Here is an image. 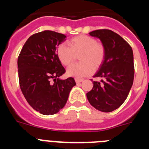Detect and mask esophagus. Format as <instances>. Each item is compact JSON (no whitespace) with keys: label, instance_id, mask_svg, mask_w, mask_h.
I'll return each instance as SVG.
<instances>
[{"label":"esophagus","instance_id":"obj_1","mask_svg":"<svg viewBox=\"0 0 149 149\" xmlns=\"http://www.w3.org/2000/svg\"><path fill=\"white\" fill-rule=\"evenodd\" d=\"M74 80H75V82L77 83V84H79V83L82 82V81H84V79H82V78H77V77H76V78L74 79Z\"/></svg>","mask_w":149,"mask_h":149}]
</instances>
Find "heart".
<instances>
[{"mask_svg":"<svg viewBox=\"0 0 149 149\" xmlns=\"http://www.w3.org/2000/svg\"><path fill=\"white\" fill-rule=\"evenodd\" d=\"M68 43L69 46L60 44L56 48V55L62 64L70 65L75 60L76 54H79V60L82 61L71 65L67 69L68 75L77 78L89 75L94 71V67L98 68L103 63L106 48L94 38L80 35L71 39Z\"/></svg>","mask_w":149,"mask_h":149,"instance_id":"obj_1","label":"heart"}]
</instances>
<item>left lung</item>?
Segmentation results:
<instances>
[{
    "instance_id": "8db88e82",
    "label": "left lung",
    "mask_w": 149,
    "mask_h": 149,
    "mask_svg": "<svg viewBox=\"0 0 149 149\" xmlns=\"http://www.w3.org/2000/svg\"><path fill=\"white\" fill-rule=\"evenodd\" d=\"M97 37L106 48V56L94 77L92 90L86 93L90 104L101 112H112L125 101L134 77V54L131 45L119 34L107 29L89 33Z\"/></svg>"
}]
</instances>
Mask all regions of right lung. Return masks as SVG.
I'll return each instance as SVG.
<instances>
[{
	"label": "right lung",
	"instance_id": "obj_1",
	"mask_svg": "<svg viewBox=\"0 0 149 149\" xmlns=\"http://www.w3.org/2000/svg\"><path fill=\"white\" fill-rule=\"evenodd\" d=\"M65 38L64 34L51 30L33 34L18 57L21 90L29 104L43 115H53L63 108L76 85L73 77L59 78L65 69L56 50Z\"/></svg>",
	"mask_w": 149,
	"mask_h": 149
}]
</instances>
